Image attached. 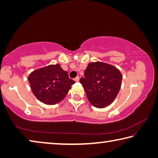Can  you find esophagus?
Returning a JSON list of instances; mask_svg holds the SVG:
<instances>
[{"label":"esophagus","mask_w":158,"mask_h":158,"mask_svg":"<svg viewBox=\"0 0 158 158\" xmlns=\"http://www.w3.org/2000/svg\"><path fill=\"white\" fill-rule=\"evenodd\" d=\"M74 81L76 82H78L79 81V77H77L76 78H74Z\"/></svg>","instance_id":"1"}]
</instances>
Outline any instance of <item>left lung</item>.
Wrapping results in <instances>:
<instances>
[{
  "mask_svg": "<svg viewBox=\"0 0 158 158\" xmlns=\"http://www.w3.org/2000/svg\"><path fill=\"white\" fill-rule=\"evenodd\" d=\"M122 74L116 67L100 62L90 63L79 81L88 100L97 108H105L113 102L120 90Z\"/></svg>",
  "mask_w": 158,
  "mask_h": 158,
  "instance_id": "8db88e82",
  "label": "left lung"
}]
</instances>
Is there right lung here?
Instances as JSON below:
<instances>
[{
  "mask_svg": "<svg viewBox=\"0 0 158 158\" xmlns=\"http://www.w3.org/2000/svg\"><path fill=\"white\" fill-rule=\"evenodd\" d=\"M32 92L46 105H53L65 98L75 81L69 78L68 72L59 64L35 69L28 77Z\"/></svg>",
  "mask_w": 158,
  "mask_h": 158,
  "instance_id": "obj_1",
  "label": "right lung"
}]
</instances>
